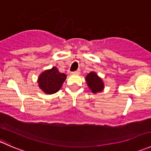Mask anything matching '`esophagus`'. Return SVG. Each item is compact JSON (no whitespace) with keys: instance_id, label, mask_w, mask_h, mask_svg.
Here are the masks:
<instances>
[{"instance_id":"1","label":"esophagus","mask_w":151,"mask_h":151,"mask_svg":"<svg viewBox=\"0 0 151 151\" xmlns=\"http://www.w3.org/2000/svg\"><path fill=\"white\" fill-rule=\"evenodd\" d=\"M79 73H80V69L77 70V71H73V72H72V74H79Z\"/></svg>"}]
</instances>
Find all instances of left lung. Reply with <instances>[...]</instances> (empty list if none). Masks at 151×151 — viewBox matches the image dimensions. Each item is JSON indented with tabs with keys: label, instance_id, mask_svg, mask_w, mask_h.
Returning a JSON list of instances; mask_svg holds the SVG:
<instances>
[{
	"label": "left lung",
	"instance_id": "8db88e82",
	"mask_svg": "<svg viewBox=\"0 0 151 151\" xmlns=\"http://www.w3.org/2000/svg\"><path fill=\"white\" fill-rule=\"evenodd\" d=\"M87 84L93 93L101 92L104 89V83L102 80L98 77L95 72H91L86 77Z\"/></svg>",
	"mask_w": 151,
	"mask_h": 151
}]
</instances>
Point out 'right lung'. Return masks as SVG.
<instances>
[{
    "label": "right lung",
    "instance_id": "add662e5",
    "mask_svg": "<svg viewBox=\"0 0 151 151\" xmlns=\"http://www.w3.org/2000/svg\"><path fill=\"white\" fill-rule=\"evenodd\" d=\"M66 75L59 72L56 67L47 70L40 74L38 80L39 86L47 94H52L58 92L66 80Z\"/></svg>",
    "mask_w": 151,
    "mask_h": 151
}]
</instances>
